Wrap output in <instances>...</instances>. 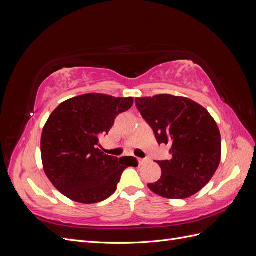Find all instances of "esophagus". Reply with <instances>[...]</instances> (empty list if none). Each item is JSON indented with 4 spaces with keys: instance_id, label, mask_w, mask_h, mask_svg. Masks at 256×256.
I'll return each mask as SVG.
<instances>
[{
    "instance_id": "1",
    "label": "esophagus",
    "mask_w": 256,
    "mask_h": 256,
    "mask_svg": "<svg viewBox=\"0 0 256 256\" xmlns=\"http://www.w3.org/2000/svg\"><path fill=\"white\" fill-rule=\"evenodd\" d=\"M150 158H144V159L138 158V164H140V166H143V164H147V162H150Z\"/></svg>"
}]
</instances>
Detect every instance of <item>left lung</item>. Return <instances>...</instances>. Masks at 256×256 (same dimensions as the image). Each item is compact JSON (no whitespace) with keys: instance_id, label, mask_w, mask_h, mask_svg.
I'll use <instances>...</instances> for the list:
<instances>
[{"instance_id":"obj_1","label":"left lung","mask_w":256,"mask_h":256,"mask_svg":"<svg viewBox=\"0 0 256 256\" xmlns=\"http://www.w3.org/2000/svg\"><path fill=\"white\" fill-rule=\"evenodd\" d=\"M136 106L157 142L171 146L172 159L157 161L162 174L148 188L172 200L196 194L212 180L221 160V136L212 116L193 100L168 94L136 98Z\"/></svg>"}]
</instances>
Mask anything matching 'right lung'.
<instances>
[{"instance_id":"right-lung-1","label":"right lung","mask_w":256,"mask_h":256,"mask_svg":"<svg viewBox=\"0 0 256 256\" xmlns=\"http://www.w3.org/2000/svg\"><path fill=\"white\" fill-rule=\"evenodd\" d=\"M132 104V97L90 92L66 100L52 112L42 134V160L62 194L82 204L102 202L115 192L124 170L138 166L134 157L104 154L98 141Z\"/></svg>"}]
</instances>
